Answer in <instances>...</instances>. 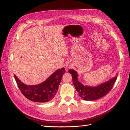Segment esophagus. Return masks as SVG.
Here are the masks:
<instances>
[{
	"mask_svg": "<svg viewBox=\"0 0 130 130\" xmlns=\"http://www.w3.org/2000/svg\"><path fill=\"white\" fill-rule=\"evenodd\" d=\"M66 67H67V68H70V67H71V65H70V64H69V63L67 64Z\"/></svg>",
	"mask_w": 130,
	"mask_h": 130,
	"instance_id": "obj_1",
	"label": "esophagus"
}]
</instances>
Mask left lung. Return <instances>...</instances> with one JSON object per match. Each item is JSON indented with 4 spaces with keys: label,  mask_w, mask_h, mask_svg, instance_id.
I'll return each instance as SVG.
<instances>
[{
    "label": "left lung",
    "mask_w": 130,
    "mask_h": 130,
    "mask_svg": "<svg viewBox=\"0 0 130 130\" xmlns=\"http://www.w3.org/2000/svg\"><path fill=\"white\" fill-rule=\"evenodd\" d=\"M68 72L72 74L73 83L76 91L78 93V95L82 99L87 101L95 100L105 96L111 90L117 78L116 76L109 81L96 87H89L84 86L81 82L78 81V75L75 70L69 69Z\"/></svg>",
    "instance_id": "left-lung-1"
}]
</instances>
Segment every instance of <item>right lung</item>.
<instances>
[{"mask_svg": "<svg viewBox=\"0 0 130 130\" xmlns=\"http://www.w3.org/2000/svg\"><path fill=\"white\" fill-rule=\"evenodd\" d=\"M65 68L59 69L47 79L38 85H26L14 75L15 80L22 93L29 100L38 103H46L52 100L58 89Z\"/></svg>", "mask_w": 130, "mask_h": 130, "instance_id": "right-lung-1", "label": "right lung"}]
</instances>
